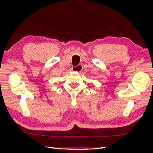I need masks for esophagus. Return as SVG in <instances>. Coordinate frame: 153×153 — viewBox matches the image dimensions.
<instances>
[{
  "label": "esophagus",
  "mask_w": 153,
  "mask_h": 153,
  "mask_svg": "<svg viewBox=\"0 0 153 153\" xmlns=\"http://www.w3.org/2000/svg\"><path fill=\"white\" fill-rule=\"evenodd\" d=\"M82 69V65H78L76 67H73L72 68V71L73 72H80Z\"/></svg>",
  "instance_id": "34e87169"
}]
</instances>
